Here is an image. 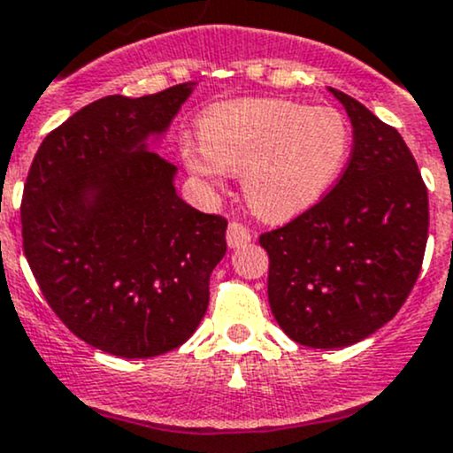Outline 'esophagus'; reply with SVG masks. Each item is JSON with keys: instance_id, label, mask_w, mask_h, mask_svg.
I'll return each instance as SVG.
<instances>
[{"instance_id": "34e87169", "label": "esophagus", "mask_w": 453, "mask_h": 453, "mask_svg": "<svg viewBox=\"0 0 453 453\" xmlns=\"http://www.w3.org/2000/svg\"><path fill=\"white\" fill-rule=\"evenodd\" d=\"M250 241H251L250 227L242 226V223H239V221H232L230 226H227V245L241 247Z\"/></svg>"}]
</instances>
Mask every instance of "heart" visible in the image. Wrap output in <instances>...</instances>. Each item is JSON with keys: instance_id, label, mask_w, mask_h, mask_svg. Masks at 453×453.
I'll list each match as a JSON object with an SVG mask.
<instances>
[{"instance_id": "obj_1", "label": "heart", "mask_w": 453, "mask_h": 453, "mask_svg": "<svg viewBox=\"0 0 453 453\" xmlns=\"http://www.w3.org/2000/svg\"><path fill=\"white\" fill-rule=\"evenodd\" d=\"M197 142H184L188 171L208 184L242 175L247 203L265 219H287L317 202L345 163L349 127L330 106L287 99L214 104L197 123Z\"/></svg>"}]
</instances>
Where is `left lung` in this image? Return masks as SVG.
I'll return each mask as SVG.
<instances>
[{"instance_id": "8db88e82", "label": "left lung", "mask_w": 453, "mask_h": 453, "mask_svg": "<svg viewBox=\"0 0 453 453\" xmlns=\"http://www.w3.org/2000/svg\"><path fill=\"white\" fill-rule=\"evenodd\" d=\"M354 126L339 182L308 211L260 234L271 312L299 345L334 349L388 323L426 254L427 188L402 134L332 90Z\"/></svg>"}]
</instances>
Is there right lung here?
<instances>
[{
    "label": "right lung",
    "instance_id": "1",
    "mask_svg": "<svg viewBox=\"0 0 453 453\" xmlns=\"http://www.w3.org/2000/svg\"><path fill=\"white\" fill-rule=\"evenodd\" d=\"M188 95L175 84L88 104L45 136L23 187V251L42 297L78 339L121 358L188 341L226 256V217L182 202L175 165L142 147Z\"/></svg>",
    "mask_w": 453,
    "mask_h": 453
}]
</instances>
